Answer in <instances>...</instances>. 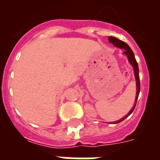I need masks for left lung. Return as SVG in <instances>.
<instances>
[{"label": "left lung", "mask_w": 160, "mask_h": 160, "mask_svg": "<svg viewBox=\"0 0 160 160\" xmlns=\"http://www.w3.org/2000/svg\"><path fill=\"white\" fill-rule=\"evenodd\" d=\"M108 40L109 42L111 44H113L115 47L119 48V49H124L123 54L127 56L128 59V62H129L130 64L131 65V66L133 67V70H134V74H135V81H136V97H135V103H134V106H133L132 108L131 109V111L128 112V114L127 115L122 118L121 119L118 120V121H115V122H113L112 123L116 124L118 123V122H122L123 121L125 118H128L130 114L134 111L135 110V107L136 106V102L137 100H138V94H139V92H140V82H139V73H138V63L136 62V59L135 58V54L133 53V51L131 50V49L130 48V46H128V44L126 43V42H122V41L119 40L118 38H114V37H108Z\"/></svg>", "instance_id": "left-lung-1"}]
</instances>
